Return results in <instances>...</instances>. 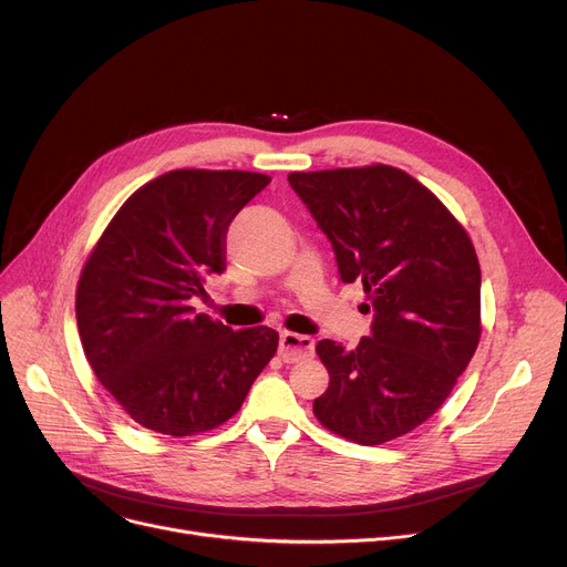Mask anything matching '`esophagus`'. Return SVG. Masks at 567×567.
Masks as SVG:
<instances>
[{"instance_id": "34e87169", "label": "esophagus", "mask_w": 567, "mask_h": 567, "mask_svg": "<svg viewBox=\"0 0 567 567\" xmlns=\"http://www.w3.org/2000/svg\"><path fill=\"white\" fill-rule=\"evenodd\" d=\"M315 351V340L310 336L299 333H282L278 353L285 363H299L303 359H310Z\"/></svg>"}]
</instances>
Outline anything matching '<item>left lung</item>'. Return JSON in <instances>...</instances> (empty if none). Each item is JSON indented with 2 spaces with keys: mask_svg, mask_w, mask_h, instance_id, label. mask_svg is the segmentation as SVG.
Masks as SVG:
<instances>
[{
  "mask_svg": "<svg viewBox=\"0 0 567 567\" xmlns=\"http://www.w3.org/2000/svg\"><path fill=\"white\" fill-rule=\"evenodd\" d=\"M336 252L342 282L359 280L372 310L355 349L317 342L329 389L312 402L323 427L377 445L419 425L451 395L481 340V264L462 225L398 167L291 172Z\"/></svg>",
  "mask_w": 567,
  "mask_h": 567,
  "instance_id": "1",
  "label": "left lung"
}]
</instances>
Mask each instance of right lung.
<instances>
[{
  "instance_id": "1",
  "label": "right lung",
  "mask_w": 567,
  "mask_h": 567,
  "mask_svg": "<svg viewBox=\"0 0 567 567\" xmlns=\"http://www.w3.org/2000/svg\"><path fill=\"white\" fill-rule=\"evenodd\" d=\"M268 184L238 169L167 172L126 199L86 259L75 293L84 355L142 427L190 436L223 425L274 359V329L231 331L193 308L227 268L231 220Z\"/></svg>"
}]
</instances>
